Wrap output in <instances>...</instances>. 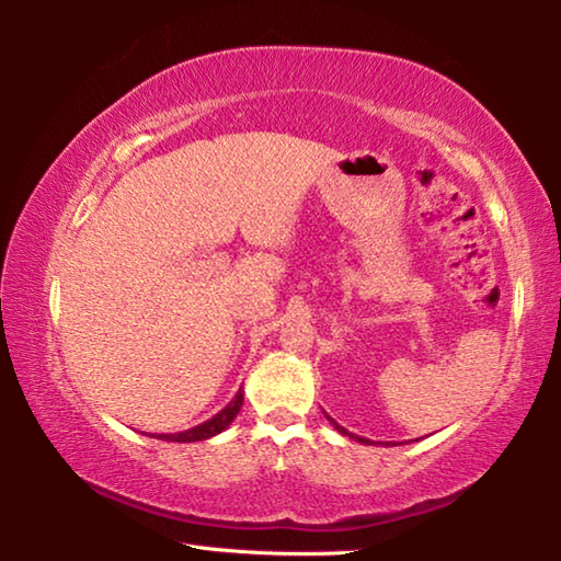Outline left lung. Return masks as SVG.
I'll use <instances>...</instances> for the list:
<instances>
[{"mask_svg": "<svg viewBox=\"0 0 561 561\" xmlns=\"http://www.w3.org/2000/svg\"><path fill=\"white\" fill-rule=\"evenodd\" d=\"M329 417V415H327ZM329 421H331V425H334V428L341 433V435H346V438H354V440H358V443H364V445H374L371 440H366V438H360V435H354V433H348L346 428H344V425H339L336 421H334V417H329Z\"/></svg>", "mask_w": 561, "mask_h": 561, "instance_id": "1", "label": "left lung"}]
</instances>
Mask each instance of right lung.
Wrapping results in <instances>:
<instances>
[{
  "label": "right lung",
  "mask_w": 561,
  "mask_h": 561,
  "mask_svg": "<svg viewBox=\"0 0 561 561\" xmlns=\"http://www.w3.org/2000/svg\"><path fill=\"white\" fill-rule=\"evenodd\" d=\"M242 403H244V393H242V388H240V391L234 393L232 401L227 403L220 413H215L213 417H207L205 423L195 425V428H187V431H183V433H160V435H153V438L168 440V443H195V440H207V438H213V435L222 433V431L227 428V425H230V423L234 421L237 413H240Z\"/></svg>",
  "instance_id": "right-lung-1"
}]
</instances>
